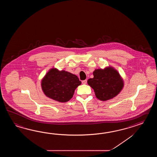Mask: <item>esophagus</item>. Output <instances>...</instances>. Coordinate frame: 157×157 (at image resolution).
I'll return each mask as SVG.
<instances>
[{
  "instance_id": "obj_1",
  "label": "esophagus",
  "mask_w": 157,
  "mask_h": 157,
  "mask_svg": "<svg viewBox=\"0 0 157 157\" xmlns=\"http://www.w3.org/2000/svg\"><path fill=\"white\" fill-rule=\"evenodd\" d=\"M82 84H86L87 80H83V81H82Z\"/></svg>"
}]
</instances>
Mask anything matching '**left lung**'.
<instances>
[{
    "label": "left lung",
    "instance_id": "left-lung-1",
    "mask_svg": "<svg viewBox=\"0 0 157 157\" xmlns=\"http://www.w3.org/2000/svg\"><path fill=\"white\" fill-rule=\"evenodd\" d=\"M93 75V78L87 80V83L93 89L97 98L101 101L116 97L124 87L123 79L113 67L97 69Z\"/></svg>",
    "mask_w": 157,
    "mask_h": 157
}]
</instances>
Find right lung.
Returning <instances> with one entry per match:
<instances>
[{
	"mask_svg": "<svg viewBox=\"0 0 157 157\" xmlns=\"http://www.w3.org/2000/svg\"><path fill=\"white\" fill-rule=\"evenodd\" d=\"M81 82L77 76L53 68L41 80V88L47 97L61 103L70 100Z\"/></svg>",
	"mask_w": 157,
	"mask_h": 157,
	"instance_id": "1",
	"label": "right lung"
}]
</instances>
